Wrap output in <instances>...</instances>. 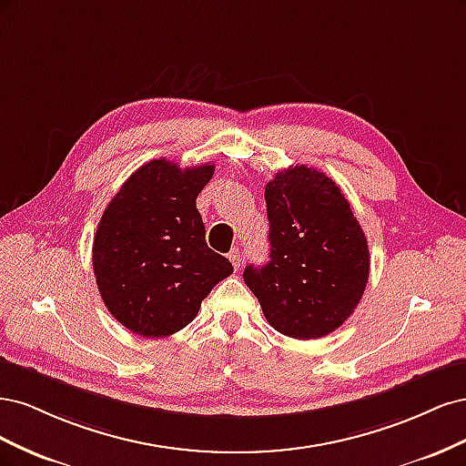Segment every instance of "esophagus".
<instances>
[{
    "label": "esophagus",
    "instance_id": "obj_1",
    "mask_svg": "<svg viewBox=\"0 0 466 466\" xmlns=\"http://www.w3.org/2000/svg\"><path fill=\"white\" fill-rule=\"evenodd\" d=\"M229 260H231V264L235 266V270H238V266L243 264V252L238 250V248H233V250L229 252Z\"/></svg>",
    "mask_w": 466,
    "mask_h": 466
}]
</instances>
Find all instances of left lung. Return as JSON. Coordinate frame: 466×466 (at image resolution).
<instances>
[{
  "instance_id": "obj_1",
  "label": "left lung",
  "mask_w": 466,
  "mask_h": 466,
  "mask_svg": "<svg viewBox=\"0 0 466 466\" xmlns=\"http://www.w3.org/2000/svg\"><path fill=\"white\" fill-rule=\"evenodd\" d=\"M270 260L243 278L272 329L322 338L354 313L370 278V247L340 187L307 165L276 173L264 190Z\"/></svg>"
}]
</instances>
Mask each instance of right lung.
I'll return each instance as SVG.
<instances>
[{
	"label": "right lung",
	"mask_w": 466,
	"mask_h": 466,
	"mask_svg": "<svg viewBox=\"0 0 466 466\" xmlns=\"http://www.w3.org/2000/svg\"><path fill=\"white\" fill-rule=\"evenodd\" d=\"M216 165L153 159L124 182L98 221L93 270L120 324L144 338L185 329L231 262L206 243L196 198Z\"/></svg>",
	"instance_id": "add662e5"
}]
</instances>
